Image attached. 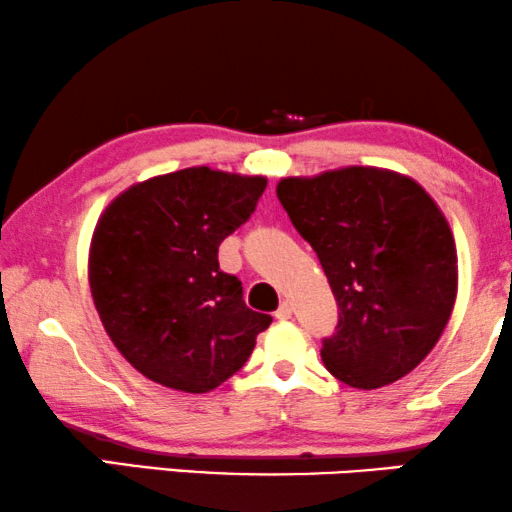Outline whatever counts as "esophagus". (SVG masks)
I'll return each instance as SVG.
<instances>
[{"label": "esophagus", "mask_w": 512, "mask_h": 512, "mask_svg": "<svg viewBox=\"0 0 512 512\" xmlns=\"http://www.w3.org/2000/svg\"><path fill=\"white\" fill-rule=\"evenodd\" d=\"M292 313H294V306L290 304V301H283V304H280V308L276 311V318L278 320H290Z\"/></svg>", "instance_id": "esophagus-1"}]
</instances>
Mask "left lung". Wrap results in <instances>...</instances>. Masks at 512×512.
<instances>
[{"instance_id":"8db88e82","label":"left lung","mask_w":512,"mask_h":512,"mask_svg":"<svg viewBox=\"0 0 512 512\" xmlns=\"http://www.w3.org/2000/svg\"><path fill=\"white\" fill-rule=\"evenodd\" d=\"M276 194L338 301L336 334L320 350L327 371L355 390L408 376L457 299L455 236L431 194L383 167L287 176Z\"/></svg>"}]
</instances>
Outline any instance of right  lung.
Here are the masks:
<instances>
[{
  "mask_svg": "<svg viewBox=\"0 0 512 512\" xmlns=\"http://www.w3.org/2000/svg\"><path fill=\"white\" fill-rule=\"evenodd\" d=\"M264 176L190 167L129 185L99 215L88 280L99 320L141 376L204 394L248 362L271 315L250 311L218 246L255 211Z\"/></svg>",
  "mask_w": 512,
  "mask_h": 512,
  "instance_id": "add662e5",
  "label": "right lung"
}]
</instances>
